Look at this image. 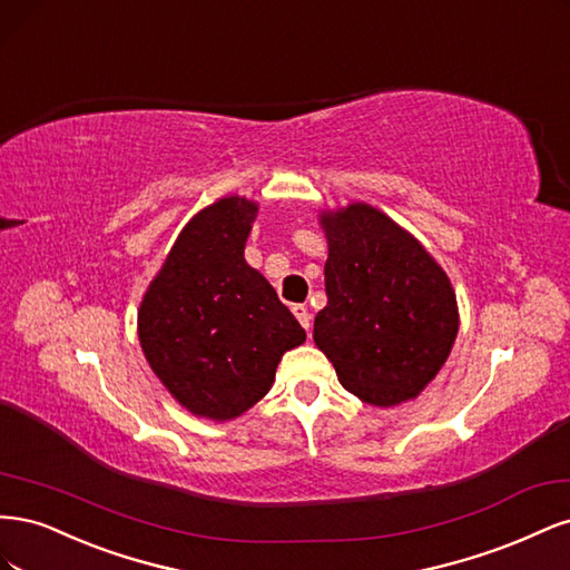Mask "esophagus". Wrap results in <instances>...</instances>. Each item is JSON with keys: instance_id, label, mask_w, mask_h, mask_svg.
I'll list each match as a JSON object with an SVG mask.
<instances>
[{"instance_id": "1", "label": "esophagus", "mask_w": 570, "mask_h": 570, "mask_svg": "<svg viewBox=\"0 0 570 570\" xmlns=\"http://www.w3.org/2000/svg\"><path fill=\"white\" fill-rule=\"evenodd\" d=\"M292 314L297 316V321L302 323V327H306V331H308V327H312V314H308V308L304 304L292 306Z\"/></svg>"}]
</instances>
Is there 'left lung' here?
Segmentation results:
<instances>
[{"instance_id":"left-lung-1","label":"left lung","mask_w":570,"mask_h":570,"mask_svg":"<svg viewBox=\"0 0 570 570\" xmlns=\"http://www.w3.org/2000/svg\"><path fill=\"white\" fill-rule=\"evenodd\" d=\"M327 306L318 350L344 390L366 404L413 400L442 368L459 331L444 271L416 239L368 204L323 216Z\"/></svg>"}]
</instances>
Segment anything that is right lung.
I'll return each mask as SVG.
<instances>
[{
	"instance_id": "right-lung-1",
	"label": "right lung",
	"mask_w": 570,
	"mask_h": 570,
	"mask_svg": "<svg viewBox=\"0 0 570 570\" xmlns=\"http://www.w3.org/2000/svg\"><path fill=\"white\" fill-rule=\"evenodd\" d=\"M256 204L206 206L170 249L140 306L151 371L197 416L228 421L271 390L281 356L304 327L245 262Z\"/></svg>"
}]
</instances>
